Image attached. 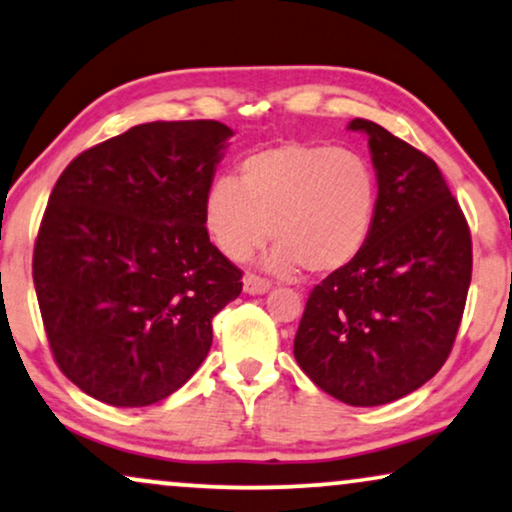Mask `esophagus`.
<instances>
[{"mask_svg":"<svg viewBox=\"0 0 512 512\" xmlns=\"http://www.w3.org/2000/svg\"><path fill=\"white\" fill-rule=\"evenodd\" d=\"M270 289V282L266 277L258 275H244V292L246 294H266Z\"/></svg>","mask_w":512,"mask_h":512,"instance_id":"1","label":"esophagus"}]
</instances>
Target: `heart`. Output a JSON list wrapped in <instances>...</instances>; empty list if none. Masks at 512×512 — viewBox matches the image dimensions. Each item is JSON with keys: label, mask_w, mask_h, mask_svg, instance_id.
I'll use <instances>...</instances> for the list:
<instances>
[{"label": "heart", "mask_w": 512, "mask_h": 512, "mask_svg": "<svg viewBox=\"0 0 512 512\" xmlns=\"http://www.w3.org/2000/svg\"><path fill=\"white\" fill-rule=\"evenodd\" d=\"M380 182L358 151L320 142H282L244 156L237 180L216 178L204 194V227L230 261L268 237L266 266L327 275L351 266L375 230Z\"/></svg>", "instance_id": "b5f03b06"}]
</instances>
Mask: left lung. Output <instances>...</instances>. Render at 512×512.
Wrapping results in <instances>:
<instances>
[{"instance_id": "1", "label": "left lung", "mask_w": 512, "mask_h": 512, "mask_svg": "<svg viewBox=\"0 0 512 512\" xmlns=\"http://www.w3.org/2000/svg\"><path fill=\"white\" fill-rule=\"evenodd\" d=\"M368 135L380 182L363 254L313 287L294 337L299 368L349 406H382L437 375L456 342L472 277L470 227L430 156L382 125Z\"/></svg>"}]
</instances>
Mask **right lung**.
<instances>
[{
    "mask_svg": "<svg viewBox=\"0 0 512 512\" xmlns=\"http://www.w3.org/2000/svg\"><path fill=\"white\" fill-rule=\"evenodd\" d=\"M232 130L156 121L82 151L49 194L33 280L49 349L92 399L142 408L204 363L242 270L204 227Z\"/></svg>",
    "mask_w": 512,
    "mask_h": 512,
    "instance_id": "1",
    "label": "right lung"
}]
</instances>
